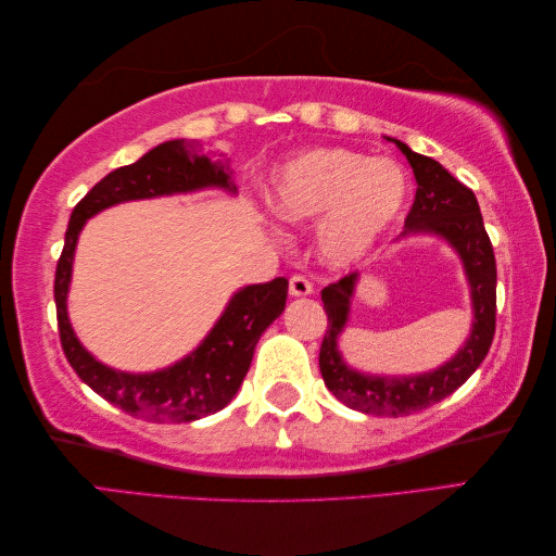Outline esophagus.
Wrapping results in <instances>:
<instances>
[{"label": "esophagus", "instance_id": "34e87169", "mask_svg": "<svg viewBox=\"0 0 556 556\" xmlns=\"http://www.w3.org/2000/svg\"><path fill=\"white\" fill-rule=\"evenodd\" d=\"M289 293H291V296H311L313 285L305 277L296 275V277L289 279Z\"/></svg>", "mask_w": 556, "mask_h": 556}]
</instances>
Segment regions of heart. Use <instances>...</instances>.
Masks as SVG:
<instances>
[{
  "label": "heart",
  "mask_w": 556,
  "mask_h": 556,
  "mask_svg": "<svg viewBox=\"0 0 556 556\" xmlns=\"http://www.w3.org/2000/svg\"><path fill=\"white\" fill-rule=\"evenodd\" d=\"M269 205L289 222L326 215L317 229L323 257L344 267L394 227L408 200V176L394 160H370L344 148H315L271 176Z\"/></svg>",
  "instance_id": "1"
}]
</instances>
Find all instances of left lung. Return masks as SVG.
Here are the masks:
<instances>
[{
  "label": "left lung",
  "mask_w": 556,
  "mask_h": 556,
  "mask_svg": "<svg viewBox=\"0 0 556 556\" xmlns=\"http://www.w3.org/2000/svg\"><path fill=\"white\" fill-rule=\"evenodd\" d=\"M387 140L404 152L418 184L401 239L428 233L452 248L464 265L473 308L468 339L440 368L420 375H370L351 368L339 351V337L346 329L361 275L351 271L337 285L323 289L327 334L320 346V372L327 389L353 410L401 418L454 394L485 361L497 320V265L476 193L454 179L440 162L418 155L396 138Z\"/></svg>",
  "instance_id": "left-lung-1"
}]
</instances>
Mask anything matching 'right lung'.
Segmentation results:
<instances>
[{"instance_id":"1","label":"right lung","mask_w":556,"mask_h":556,"mask_svg":"<svg viewBox=\"0 0 556 556\" xmlns=\"http://www.w3.org/2000/svg\"><path fill=\"white\" fill-rule=\"evenodd\" d=\"M222 188L236 193L229 164L210 160L195 140H167L126 167L114 169L86 193L71 212L64 251L56 263L54 303L59 339L66 361L92 392L128 416L150 422H191L222 410L239 392L251 368L257 339L285 313L289 281L243 287L229 299L215 327L200 344L169 368L155 372H124L100 363L80 344L68 320L66 299L74 271L78 236L90 217L119 203L176 193Z\"/></svg>"}]
</instances>
